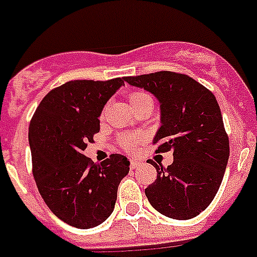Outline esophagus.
Masks as SVG:
<instances>
[{
  "label": "esophagus",
  "mask_w": 257,
  "mask_h": 257,
  "mask_svg": "<svg viewBox=\"0 0 257 257\" xmlns=\"http://www.w3.org/2000/svg\"><path fill=\"white\" fill-rule=\"evenodd\" d=\"M140 161L139 160H131V168L132 169H136V168H139V167H140Z\"/></svg>",
  "instance_id": "1"
}]
</instances>
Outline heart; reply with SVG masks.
I'll return each mask as SVG.
<instances>
[{
    "label": "heart",
    "mask_w": 257,
    "mask_h": 257,
    "mask_svg": "<svg viewBox=\"0 0 257 257\" xmlns=\"http://www.w3.org/2000/svg\"><path fill=\"white\" fill-rule=\"evenodd\" d=\"M129 104L132 106L133 110H136L140 106H143L147 102H152V98L147 94L145 92H140V90H136V92H132L128 96ZM139 140V136H124L121 139V144L125 149L128 151H133L135 149V143Z\"/></svg>",
    "instance_id": "heart-1"
}]
</instances>
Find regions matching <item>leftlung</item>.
Wrapping results in <instances>:
<instances>
[{
  "mask_svg": "<svg viewBox=\"0 0 257 257\" xmlns=\"http://www.w3.org/2000/svg\"><path fill=\"white\" fill-rule=\"evenodd\" d=\"M124 81L159 100L161 126L153 144H159L157 153L173 151L168 168L149 161L157 171L156 181L145 189L149 203L171 219L196 217L215 199L229 157L216 97L187 74L168 70Z\"/></svg>",
  "mask_w": 257,
  "mask_h": 257,
  "instance_id": "1",
  "label": "left lung"
}]
</instances>
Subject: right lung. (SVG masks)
Segmentation results:
<instances>
[{
	"label": "right lung",
	"mask_w": 257,
	"mask_h": 257,
	"mask_svg": "<svg viewBox=\"0 0 257 257\" xmlns=\"http://www.w3.org/2000/svg\"><path fill=\"white\" fill-rule=\"evenodd\" d=\"M124 85V77L108 81L74 80L54 88L36 109L29 125L33 176L42 199L64 223L80 229L100 225L112 215L129 160L110 155L94 164L84 155L100 131L106 101Z\"/></svg>",
	"instance_id": "add662e5"
}]
</instances>
